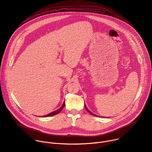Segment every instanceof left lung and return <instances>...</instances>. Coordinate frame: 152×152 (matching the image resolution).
<instances>
[{
	"instance_id": "left-lung-1",
	"label": "left lung",
	"mask_w": 152,
	"mask_h": 152,
	"mask_svg": "<svg viewBox=\"0 0 152 152\" xmlns=\"http://www.w3.org/2000/svg\"><path fill=\"white\" fill-rule=\"evenodd\" d=\"M84 106H85V108H86V110H87V111L90 113V114H91V115H93V116H98L97 115H94V114H93V113H91L90 111V110H88V109H87V108L86 107V104H84ZM104 118V117H103Z\"/></svg>"
}]
</instances>
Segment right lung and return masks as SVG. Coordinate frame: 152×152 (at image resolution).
<instances>
[{
    "instance_id": "add662e5",
    "label": "right lung",
    "mask_w": 152,
    "mask_h": 152,
    "mask_svg": "<svg viewBox=\"0 0 152 152\" xmlns=\"http://www.w3.org/2000/svg\"><path fill=\"white\" fill-rule=\"evenodd\" d=\"M65 101H64V103H63V104H62V107H61L60 108H59L58 110H56V111H54V112H51V113H49V114H48V115H47L43 116V117L52 116H54V115H56L58 114L59 113H60V112L62 111V110L64 108V106H65Z\"/></svg>"
}]
</instances>
